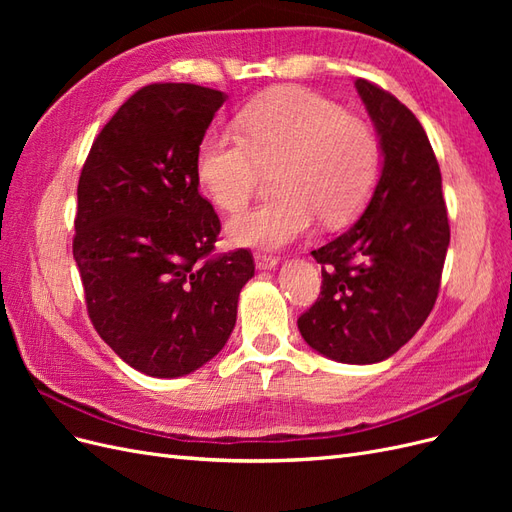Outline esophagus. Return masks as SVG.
I'll list each match as a JSON object with an SVG mask.
<instances>
[{"label":"esophagus","mask_w":512,"mask_h":512,"mask_svg":"<svg viewBox=\"0 0 512 512\" xmlns=\"http://www.w3.org/2000/svg\"><path fill=\"white\" fill-rule=\"evenodd\" d=\"M254 262H256V267L258 269H275L277 267V260L275 256H271V254H267V252H256L254 254Z\"/></svg>","instance_id":"esophagus-1"}]
</instances>
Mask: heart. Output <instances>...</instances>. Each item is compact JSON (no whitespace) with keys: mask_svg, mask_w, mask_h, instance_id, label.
<instances>
[{"mask_svg":"<svg viewBox=\"0 0 512 512\" xmlns=\"http://www.w3.org/2000/svg\"><path fill=\"white\" fill-rule=\"evenodd\" d=\"M241 131L209 130L196 149V175L224 211L252 198L262 168H273L275 196L228 222L245 247H282L318 220L350 222L374 192L382 149L367 121L305 87H280L243 108Z\"/></svg>","mask_w":512,"mask_h":512,"instance_id":"b5f03b06","label":"heart"}]
</instances>
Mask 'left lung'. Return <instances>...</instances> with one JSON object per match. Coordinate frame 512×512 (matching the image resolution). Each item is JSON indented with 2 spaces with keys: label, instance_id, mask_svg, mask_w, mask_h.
<instances>
[{
  "label": "left lung",
  "instance_id": "8db88e82",
  "mask_svg": "<svg viewBox=\"0 0 512 512\" xmlns=\"http://www.w3.org/2000/svg\"><path fill=\"white\" fill-rule=\"evenodd\" d=\"M380 136L382 170L363 215L312 252L318 301L297 320L305 342L339 363L389 359L438 299L451 226L442 175L421 121L389 91L354 83Z\"/></svg>",
  "mask_w": 512,
  "mask_h": 512
}]
</instances>
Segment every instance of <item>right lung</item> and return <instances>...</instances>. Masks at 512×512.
<instances>
[{"instance_id": "obj_1", "label": "right lung", "mask_w": 512, "mask_h": 512, "mask_svg": "<svg viewBox=\"0 0 512 512\" xmlns=\"http://www.w3.org/2000/svg\"><path fill=\"white\" fill-rule=\"evenodd\" d=\"M226 102L218 89H138L91 145L72 254L98 335L153 378L192 374L235 329L250 250L211 256L220 218L198 194L196 149Z\"/></svg>"}]
</instances>
